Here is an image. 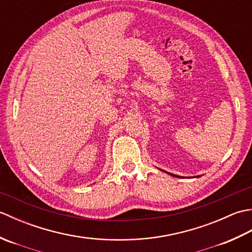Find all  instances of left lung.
Wrapping results in <instances>:
<instances>
[{"label":"left lung","instance_id":"8db88e82","mask_svg":"<svg viewBox=\"0 0 252 252\" xmlns=\"http://www.w3.org/2000/svg\"><path fill=\"white\" fill-rule=\"evenodd\" d=\"M165 172V171H164ZM165 173H168V174H170V175H172V176H174V178H182V176H180V175H175V174H172V173H169V172H165ZM200 175H197V176H194V178H199Z\"/></svg>","mask_w":252,"mask_h":252}]
</instances>
